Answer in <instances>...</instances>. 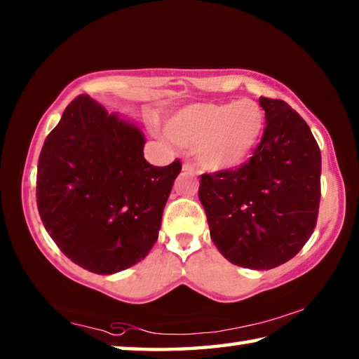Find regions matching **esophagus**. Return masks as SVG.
<instances>
[{
	"label": "esophagus",
	"mask_w": 359,
	"mask_h": 359,
	"mask_svg": "<svg viewBox=\"0 0 359 359\" xmlns=\"http://www.w3.org/2000/svg\"><path fill=\"white\" fill-rule=\"evenodd\" d=\"M182 169L187 172H194V168L190 165V163H184V165H182Z\"/></svg>",
	"instance_id": "obj_1"
}]
</instances>
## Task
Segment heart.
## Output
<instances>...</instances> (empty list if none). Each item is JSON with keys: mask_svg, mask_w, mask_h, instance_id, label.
I'll list each match as a JSON object with an SVG mask.
<instances>
[{"mask_svg": "<svg viewBox=\"0 0 359 359\" xmlns=\"http://www.w3.org/2000/svg\"><path fill=\"white\" fill-rule=\"evenodd\" d=\"M264 112L255 101L196 102L175 112L166 123L175 144L193 145L210 171L239 168L257 149L264 131Z\"/></svg>", "mask_w": 359, "mask_h": 359, "instance_id": "heart-1", "label": "heart"}]
</instances>
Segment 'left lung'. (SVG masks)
I'll list each match as a JSON object with an SVG mask.
<instances>
[{
  "mask_svg": "<svg viewBox=\"0 0 359 359\" xmlns=\"http://www.w3.org/2000/svg\"><path fill=\"white\" fill-rule=\"evenodd\" d=\"M259 106L266 128L250 161L203 174L198 194L218 252L236 266L266 271L293 258L313 233L321 154L287 102L261 96Z\"/></svg>",
  "mask_w": 359,
  "mask_h": 359,
  "instance_id": "1",
  "label": "left lung"
}]
</instances>
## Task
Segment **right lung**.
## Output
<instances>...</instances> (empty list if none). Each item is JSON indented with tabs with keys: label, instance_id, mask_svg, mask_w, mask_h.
Masks as SVG:
<instances>
[{
	"label": "right lung",
	"instance_id": "1",
	"mask_svg": "<svg viewBox=\"0 0 359 359\" xmlns=\"http://www.w3.org/2000/svg\"><path fill=\"white\" fill-rule=\"evenodd\" d=\"M136 123L87 95L65 109L42 145L36 198L47 233L72 263L115 274L147 257L180 161L144 158Z\"/></svg>",
	"mask_w": 359,
	"mask_h": 359
}]
</instances>
